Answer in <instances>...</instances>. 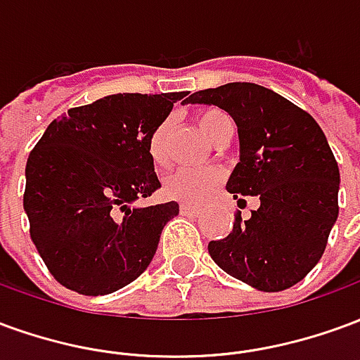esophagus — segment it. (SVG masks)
I'll return each instance as SVG.
<instances>
[{
  "instance_id": "obj_1",
  "label": "esophagus",
  "mask_w": 360,
  "mask_h": 360,
  "mask_svg": "<svg viewBox=\"0 0 360 360\" xmlns=\"http://www.w3.org/2000/svg\"><path fill=\"white\" fill-rule=\"evenodd\" d=\"M179 212L181 214H185V216H198V214H200V208H198V206H191V204H181Z\"/></svg>"
}]
</instances>
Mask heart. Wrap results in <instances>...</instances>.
I'll return each mask as SVG.
<instances>
[{
	"instance_id": "1",
	"label": "heart",
	"mask_w": 360,
	"mask_h": 360,
	"mask_svg": "<svg viewBox=\"0 0 360 360\" xmlns=\"http://www.w3.org/2000/svg\"><path fill=\"white\" fill-rule=\"evenodd\" d=\"M195 121L200 133L208 141H216L219 134L231 127L229 117L218 108H204L196 111ZM167 133L169 123L164 121L154 127L148 136V152L152 162L156 165H164L167 162ZM221 183V173L218 169H188L179 167L167 173L162 181V195L169 200L185 204H202L210 198Z\"/></svg>"
}]
</instances>
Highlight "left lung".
I'll use <instances>...</instances> for the list:
<instances>
[{
    "mask_svg": "<svg viewBox=\"0 0 360 360\" xmlns=\"http://www.w3.org/2000/svg\"><path fill=\"white\" fill-rule=\"evenodd\" d=\"M187 103H214L239 131L241 156L227 181L239 204L258 196L260 208L231 233L208 243L212 260L260 291L299 283L322 258L338 219L340 167L326 134L310 113L274 90L229 82L198 90Z\"/></svg>",
    "mask_w": 360,
    "mask_h": 360,
    "instance_id": "8db88e82",
    "label": "left lung"
}]
</instances>
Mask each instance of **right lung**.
I'll list each match as a JSON object with an SVG mask.
<instances>
[{"instance_id": "1", "label": "right lung", "mask_w": 360, "mask_h": 360, "mask_svg": "<svg viewBox=\"0 0 360 360\" xmlns=\"http://www.w3.org/2000/svg\"><path fill=\"white\" fill-rule=\"evenodd\" d=\"M183 96H105L67 110L36 142L22 204L30 239L63 287L108 295L148 268L179 204H131L160 187L148 136Z\"/></svg>"}]
</instances>
